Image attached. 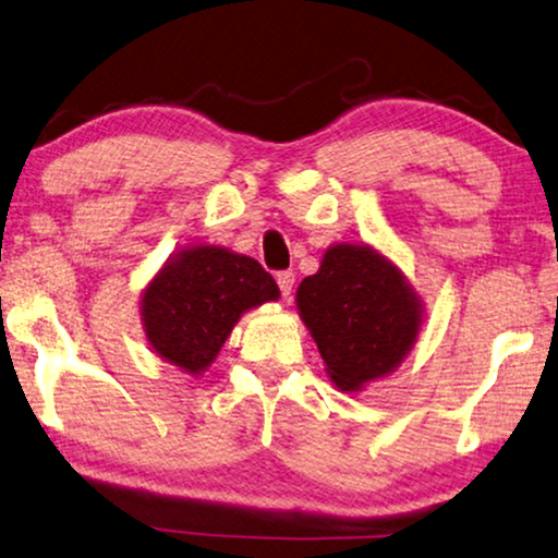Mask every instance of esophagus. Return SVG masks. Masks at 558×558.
Wrapping results in <instances>:
<instances>
[{
  "mask_svg": "<svg viewBox=\"0 0 558 558\" xmlns=\"http://www.w3.org/2000/svg\"><path fill=\"white\" fill-rule=\"evenodd\" d=\"M277 284L281 289V296L289 300V296H292V289H294V271H279L277 274Z\"/></svg>",
  "mask_w": 558,
  "mask_h": 558,
  "instance_id": "obj_1",
  "label": "esophagus"
}]
</instances>
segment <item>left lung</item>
<instances>
[{
    "instance_id": "obj_1",
    "label": "left lung",
    "mask_w": 558,
    "mask_h": 558,
    "mask_svg": "<svg viewBox=\"0 0 558 558\" xmlns=\"http://www.w3.org/2000/svg\"><path fill=\"white\" fill-rule=\"evenodd\" d=\"M296 307L342 391L391 373L422 325V307L401 271L373 248L350 243L327 248L319 271L296 289Z\"/></svg>"
}]
</instances>
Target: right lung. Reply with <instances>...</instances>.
Returning a JSON list of instances; mask_svg holds the SVG:
<instances>
[{
  "label": "right lung",
  "mask_w": 558,
  "mask_h": 558,
  "mask_svg": "<svg viewBox=\"0 0 558 558\" xmlns=\"http://www.w3.org/2000/svg\"><path fill=\"white\" fill-rule=\"evenodd\" d=\"M277 296V281L254 258L195 246L172 258L144 289V332L165 361L201 373L216 361L243 312Z\"/></svg>",
  "instance_id": "1"
}]
</instances>
